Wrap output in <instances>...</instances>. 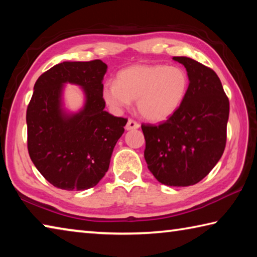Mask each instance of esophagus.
<instances>
[{"label": "esophagus", "instance_id": "1", "mask_svg": "<svg viewBox=\"0 0 257 257\" xmlns=\"http://www.w3.org/2000/svg\"><path fill=\"white\" fill-rule=\"evenodd\" d=\"M139 125H141V124H139V123L137 122V121H135V120H133V119H129L127 124H125V129H127V130L138 129Z\"/></svg>", "mask_w": 257, "mask_h": 257}]
</instances>
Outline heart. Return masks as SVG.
<instances>
[{
	"mask_svg": "<svg viewBox=\"0 0 257 257\" xmlns=\"http://www.w3.org/2000/svg\"><path fill=\"white\" fill-rule=\"evenodd\" d=\"M189 77L180 67L136 64L121 70L116 82L107 80L102 96L113 110L128 107L134 99L143 118L159 122L180 107L188 92Z\"/></svg>",
	"mask_w": 257,
	"mask_h": 257,
	"instance_id": "1",
	"label": "heart"
}]
</instances>
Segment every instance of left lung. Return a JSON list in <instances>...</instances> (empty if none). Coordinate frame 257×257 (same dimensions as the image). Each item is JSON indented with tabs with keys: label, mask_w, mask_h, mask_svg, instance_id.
Returning a JSON list of instances; mask_svg holds the SVG:
<instances>
[{
	"label": "left lung",
	"mask_w": 257,
	"mask_h": 257,
	"mask_svg": "<svg viewBox=\"0 0 257 257\" xmlns=\"http://www.w3.org/2000/svg\"><path fill=\"white\" fill-rule=\"evenodd\" d=\"M189 88L180 107L158 125L143 123L149 170L159 182L186 187L205 178L222 156L227 143L229 99L211 68L186 56Z\"/></svg>",
	"instance_id": "8db88e82"
}]
</instances>
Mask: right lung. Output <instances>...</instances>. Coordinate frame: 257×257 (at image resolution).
Returning a JSON list of instances; mask_svg holds the SVG:
<instances>
[{
	"instance_id": "obj_1",
	"label": "right lung",
	"mask_w": 257,
	"mask_h": 257,
	"mask_svg": "<svg viewBox=\"0 0 257 257\" xmlns=\"http://www.w3.org/2000/svg\"><path fill=\"white\" fill-rule=\"evenodd\" d=\"M101 60L62 62L35 82L28 104L27 146L35 167L56 188L85 190L96 186L108 170L113 149L128 119L104 110ZM79 84L86 96L84 108L69 115L62 108L63 85Z\"/></svg>"
}]
</instances>
